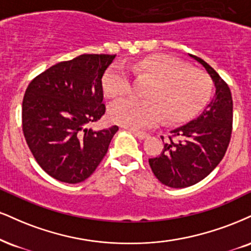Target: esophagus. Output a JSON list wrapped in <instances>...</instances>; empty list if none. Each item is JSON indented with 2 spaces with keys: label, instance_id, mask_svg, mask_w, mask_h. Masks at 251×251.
<instances>
[{
  "label": "esophagus",
  "instance_id": "obj_1",
  "mask_svg": "<svg viewBox=\"0 0 251 251\" xmlns=\"http://www.w3.org/2000/svg\"><path fill=\"white\" fill-rule=\"evenodd\" d=\"M129 132H131L133 135H135L139 140H144V139L149 137V134H147L146 132H139V131H134V129H129Z\"/></svg>",
  "mask_w": 251,
  "mask_h": 251
}]
</instances>
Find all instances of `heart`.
<instances>
[{"label":"heart","instance_id":"b5f03b06","mask_svg":"<svg viewBox=\"0 0 251 251\" xmlns=\"http://www.w3.org/2000/svg\"><path fill=\"white\" fill-rule=\"evenodd\" d=\"M138 77L153 80L146 92V101L123 98L108 107V118L124 127H152L165 117L181 122L194 116L210 96V80L198 69L166 55L149 56L131 65ZM132 86L131 77L122 64H113L102 77V90L110 98L124 96Z\"/></svg>","mask_w":251,"mask_h":251}]
</instances>
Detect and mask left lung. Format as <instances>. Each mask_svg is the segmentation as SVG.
I'll return each instance as SVG.
<instances>
[{
    "mask_svg": "<svg viewBox=\"0 0 251 251\" xmlns=\"http://www.w3.org/2000/svg\"><path fill=\"white\" fill-rule=\"evenodd\" d=\"M188 56L212 78L215 95L198 118L172 129L161 154L149 160L156 179L172 188H186L204 179L225 156L231 137L232 98L229 86L203 59L191 53Z\"/></svg>",
    "mask_w": 251,
    "mask_h": 251,
    "instance_id": "8db88e82",
    "label": "left lung"
}]
</instances>
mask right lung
I'll return each instance as SVG.
<instances>
[{
    "label": "right lung",
    "instance_id": "add662e5",
    "mask_svg": "<svg viewBox=\"0 0 251 251\" xmlns=\"http://www.w3.org/2000/svg\"><path fill=\"white\" fill-rule=\"evenodd\" d=\"M116 55L84 53L57 63L28 85L22 104L24 138L42 170L78 183L107 153L118 126L90 128L105 113L101 78Z\"/></svg>",
    "mask_w": 251,
    "mask_h": 251
}]
</instances>
